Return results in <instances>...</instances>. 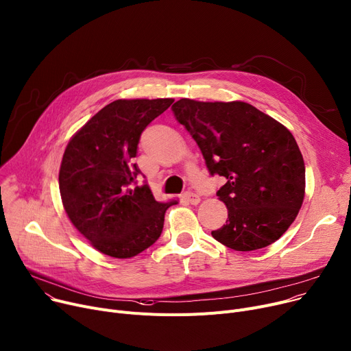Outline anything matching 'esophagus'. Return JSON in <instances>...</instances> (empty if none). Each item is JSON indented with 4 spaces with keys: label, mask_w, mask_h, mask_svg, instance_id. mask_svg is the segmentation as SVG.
Segmentation results:
<instances>
[{
    "label": "esophagus",
    "mask_w": 351,
    "mask_h": 351,
    "mask_svg": "<svg viewBox=\"0 0 351 351\" xmlns=\"http://www.w3.org/2000/svg\"><path fill=\"white\" fill-rule=\"evenodd\" d=\"M183 199L188 202V203H191V204H197L200 202V197L196 193H193V192H184L183 193Z\"/></svg>",
    "instance_id": "34e87169"
}]
</instances>
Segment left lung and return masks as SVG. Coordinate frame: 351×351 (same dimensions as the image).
<instances>
[{
  "instance_id": "1",
  "label": "left lung",
  "mask_w": 351,
  "mask_h": 351,
  "mask_svg": "<svg viewBox=\"0 0 351 351\" xmlns=\"http://www.w3.org/2000/svg\"><path fill=\"white\" fill-rule=\"evenodd\" d=\"M176 120L199 145L228 219L212 236L236 251L275 243L298 216L305 196V162L293 135L248 103L180 99Z\"/></svg>"
}]
</instances>
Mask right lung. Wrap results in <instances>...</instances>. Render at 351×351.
I'll return each mask as SVG.
<instances>
[{"mask_svg":"<svg viewBox=\"0 0 351 351\" xmlns=\"http://www.w3.org/2000/svg\"><path fill=\"white\" fill-rule=\"evenodd\" d=\"M172 99L115 100L101 108L70 139L63 154L59 189L66 213L100 252L131 258L160 236L167 210L149 186L136 184L141 173L134 158L147 125Z\"/></svg>","mask_w":351,"mask_h":351,"instance_id":"add662e5","label":"right lung"}]
</instances>
